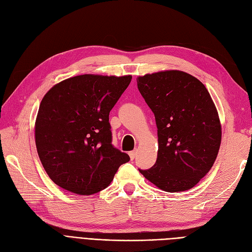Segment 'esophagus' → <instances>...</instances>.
Listing matches in <instances>:
<instances>
[{"label": "esophagus", "mask_w": 252, "mask_h": 252, "mask_svg": "<svg viewBox=\"0 0 252 252\" xmlns=\"http://www.w3.org/2000/svg\"><path fill=\"white\" fill-rule=\"evenodd\" d=\"M136 154H138V150H132V151H130L129 152V157H130V158L131 159H133L135 157H136Z\"/></svg>", "instance_id": "esophagus-1"}]
</instances>
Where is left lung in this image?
Instances as JSON below:
<instances>
[{"mask_svg": "<svg viewBox=\"0 0 252 252\" xmlns=\"http://www.w3.org/2000/svg\"><path fill=\"white\" fill-rule=\"evenodd\" d=\"M136 82L155 114L158 143L155 166L140 172L167 192L193 188L211 169L222 140L219 113L208 90L181 70L147 73Z\"/></svg>", "mask_w": 252, "mask_h": 252, "instance_id": "obj_1", "label": "left lung"}]
</instances>
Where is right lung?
I'll list each match as a JSON object with an SVG mask.
<instances>
[{"label":"right lung","instance_id":"right-lung-1","mask_svg":"<svg viewBox=\"0 0 252 252\" xmlns=\"http://www.w3.org/2000/svg\"><path fill=\"white\" fill-rule=\"evenodd\" d=\"M132 77L82 74L51 87L34 124L37 155L48 177L75 194L108 187L130 158L111 145L109 112Z\"/></svg>","mask_w":252,"mask_h":252}]
</instances>
